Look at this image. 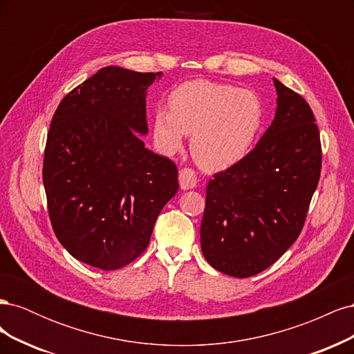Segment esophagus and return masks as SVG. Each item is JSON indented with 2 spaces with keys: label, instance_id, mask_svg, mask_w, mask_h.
Returning <instances> with one entry per match:
<instances>
[{
  "label": "esophagus",
  "instance_id": "1",
  "mask_svg": "<svg viewBox=\"0 0 354 354\" xmlns=\"http://www.w3.org/2000/svg\"><path fill=\"white\" fill-rule=\"evenodd\" d=\"M178 181H180V187L183 190H189L196 187V174L194 169L190 168H183L178 173Z\"/></svg>",
  "mask_w": 354,
  "mask_h": 354
}]
</instances>
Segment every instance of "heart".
I'll use <instances>...</instances> for the list:
<instances>
[{"instance_id":"heart-1","label":"heart","mask_w":354,"mask_h":354,"mask_svg":"<svg viewBox=\"0 0 354 354\" xmlns=\"http://www.w3.org/2000/svg\"><path fill=\"white\" fill-rule=\"evenodd\" d=\"M264 116V104L251 90L205 80L189 81L169 94L168 111L153 112V143L169 156L183 149L185 136H192L190 151L198 165L223 171L251 152Z\"/></svg>"}]
</instances>
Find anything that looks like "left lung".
<instances>
[{
	"mask_svg": "<svg viewBox=\"0 0 354 354\" xmlns=\"http://www.w3.org/2000/svg\"><path fill=\"white\" fill-rule=\"evenodd\" d=\"M274 118L239 164L207 186L201 248L221 273L250 277L279 260L303 229L322 165L315 116L273 78Z\"/></svg>",
	"mask_w": 354,
	"mask_h": 354,
	"instance_id": "8db88e82",
	"label": "left lung"
}]
</instances>
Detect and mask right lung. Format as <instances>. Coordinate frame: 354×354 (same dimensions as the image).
<instances>
[{"instance_id": "add662e5", "label": "right lung", "mask_w": 354, "mask_h": 354, "mask_svg": "<svg viewBox=\"0 0 354 354\" xmlns=\"http://www.w3.org/2000/svg\"><path fill=\"white\" fill-rule=\"evenodd\" d=\"M162 72L102 68L59 104L42 180L53 230L85 264L116 270L136 260L178 190L177 167L145 147L147 88Z\"/></svg>"}]
</instances>
